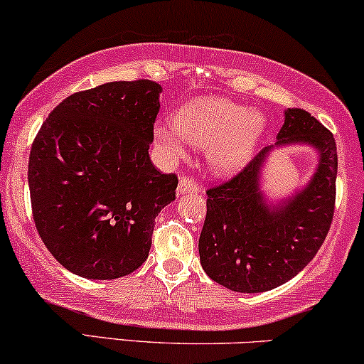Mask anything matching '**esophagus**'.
Masks as SVG:
<instances>
[{
	"label": "esophagus",
	"instance_id": "1",
	"mask_svg": "<svg viewBox=\"0 0 364 364\" xmlns=\"http://www.w3.org/2000/svg\"><path fill=\"white\" fill-rule=\"evenodd\" d=\"M198 191H200V186H198V183L193 178L183 176L181 179H179L178 188H176L178 196L188 195V193H198Z\"/></svg>",
	"mask_w": 364,
	"mask_h": 364
}]
</instances>
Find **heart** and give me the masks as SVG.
<instances>
[{
	"instance_id": "1",
	"label": "heart",
	"mask_w": 364,
	"mask_h": 364,
	"mask_svg": "<svg viewBox=\"0 0 364 364\" xmlns=\"http://www.w3.org/2000/svg\"><path fill=\"white\" fill-rule=\"evenodd\" d=\"M265 132V119L247 105L225 97H198L181 105L174 122L154 124V141L168 159L185 156V142L206 151L210 168L235 174L254 158Z\"/></svg>"
}]
</instances>
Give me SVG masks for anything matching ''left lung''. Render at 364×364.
Instances as JSON below:
<instances>
[{
    "label": "left lung",
    "instance_id": "8db88e82",
    "mask_svg": "<svg viewBox=\"0 0 364 364\" xmlns=\"http://www.w3.org/2000/svg\"><path fill=\"white\" fill-rule=\"evenodd\" d=\"M307 145L318 164L306 185L272 202L261 174L275 149ZM338 153L331 132L302 109H287L277 142L267 146L235 178L206 191V218L198 250L210 279L233 292L279 287L314 259L334 215Z\"/></svg>",
    "mask_w": 364,
    "mask_h": 364
}]
</instances>
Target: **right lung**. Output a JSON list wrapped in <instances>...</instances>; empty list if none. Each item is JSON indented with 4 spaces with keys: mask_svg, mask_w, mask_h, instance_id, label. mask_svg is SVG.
<instances>
[{
    "mask_svg": "<svg viewBox=\"0 0 364 364\" xmlns=\"http://www.w3.org/2000/svg\"><path fill=\"white\" fill-rule=\"evenodd\" d=\"M159 84L109 82L62 100L31 146L33 220L50 254L94 280L134 272L154 220L176 196V174L149 158Z\"/></svg>",
    "mask_w": 364,
    "mask_h": 364,
    "instance_id": "right-lung-1",
    "label": "right lung"
}]
</instances>
